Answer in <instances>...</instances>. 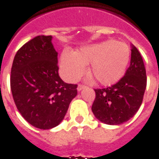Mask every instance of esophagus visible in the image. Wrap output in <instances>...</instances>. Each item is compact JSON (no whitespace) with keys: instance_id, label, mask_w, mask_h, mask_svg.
Segmentation results:
<instances>
[{"instance_id":"34e87169","label":"esophagus","mask_w":159,"mask_h":159,"mask_svg":"<svg viewBox=\"0 0 159 159\" xmlns=\"http://www.w3.org/2000/svg\"><path fill=\"white\" fill-rule=\"evenodd\" d=\"M84 87H85V85H83V84H79V85H78V87H77V90L81 91Z\"/></svg>"}]
</instances>
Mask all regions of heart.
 Returning a JSON list of instances; mask_svg holds the SVG:
<instances>
[{
	"label": "heart",
	"instance_id": "b5f03b06",
	"mask_svg": "<svg viewBox=\"0 0 159 159\" xmlns=\"http://www.w3.org/2000/svg\"><path fill=\"white\" fill-rule=\"evenodd\" d=\"M130 53L128 45L114 39L88 45L76 52L66 50L61 55V71L67 81L74 82L83 76L86 64H90V75L101 84L110 85L124 75Z\"/></svg>",
	"mask_w": 159,
	"mask_h": 159
}]
</instances>
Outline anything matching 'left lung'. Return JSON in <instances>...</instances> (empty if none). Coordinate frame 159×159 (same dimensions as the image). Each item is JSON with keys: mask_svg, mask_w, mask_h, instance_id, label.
Returning <instances> with one entry per match:
<instances>
[{"mask_svg": "<svg viewBox=\"0 0 159 159\" xmlns=\"http://www.w3.org/2000/svg\"><path fill=\"white\" fill-rule=\"evenodd\" d=\"M146 79L143 58L138 49L131 45V61L125 75L110 87L95 89L93 114L107 125L127 121L141 106Z\"/></svg>", "mask_w": 159, "mask_h": 159, "instance_id": "left-lung-1", "label": "left lung"}]
</instances>
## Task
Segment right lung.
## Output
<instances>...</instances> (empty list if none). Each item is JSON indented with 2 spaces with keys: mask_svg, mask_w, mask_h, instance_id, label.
Segmentation results:
<instances>
[{
  "mask_svg": "<svg viewBox=\"0 0 159 159\" xmlns=\"http://www.w3.org/2000/svg\"><path fill=\"white\" fill-rule=\"evenodd\" d=\"M51 35H39L18 50L14 58L10 87L23 118L39 129L60 123L77 95V84L64 83L58 75L57 52Z\"/></svg>",
  "mask_w": 159,
  "mask_h": 159,
  "instance_id": "right-lung-1",
  "label": "right lung"
}]
</instances>
